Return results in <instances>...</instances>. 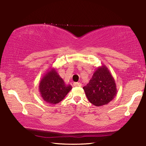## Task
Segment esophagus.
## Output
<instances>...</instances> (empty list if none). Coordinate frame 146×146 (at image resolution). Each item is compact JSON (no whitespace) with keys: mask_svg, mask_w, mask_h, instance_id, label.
Instances as JSON below:
<instances>
[{"mask_svg":"<svg viewBox=\"0 0 146 146\" xmlns=\"http://www.w3.org/2000/svg\"><path fill=\"white\" fill-rule=\"evenodd\" d=\"M82 84L81 83H78V82H75V83H73V86H82Z\"/></svg>","mask_w":146,"mask_h":146,"instance_id":"esophagus-1","label":"esophagus"}]
</instances>
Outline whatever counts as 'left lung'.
<instances>
[{
  "instance_id": "8db88e82",
  "label": "left lung",
  "mask_w": 146,
  "mask_h": 146,
  "mask_svg": "<svg viewBox=\"0 0 146 146\" xmlns=\"http://www.w3.org/2000/svg\"><path fill=\"white\" fill-rule=\"evenodd\" d=\"M83 88L89 102L96 107L108 104L117 92L113 77L104 64L96 69L88 84Z\"/></svg>"
}]
</instances>
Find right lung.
Instances as JSON below:
<instances>
[{
    "mask_svg": "<svg viewBox=\"0 0 146 146\" xmlns=\"http://www.w3.org/2000/svg\"><path fill=\"white\" fill-rule=\"evenodd\" d=\"M49 69L39 82V91L46 103L54 105L63 100L72 86L64 83L54 68Z\"/></svg>",
    "mask_w": 146,
    "mask_h": 146,
    "instance_id": "obj_1",
    "label": "right lung"
}]
</instances>
